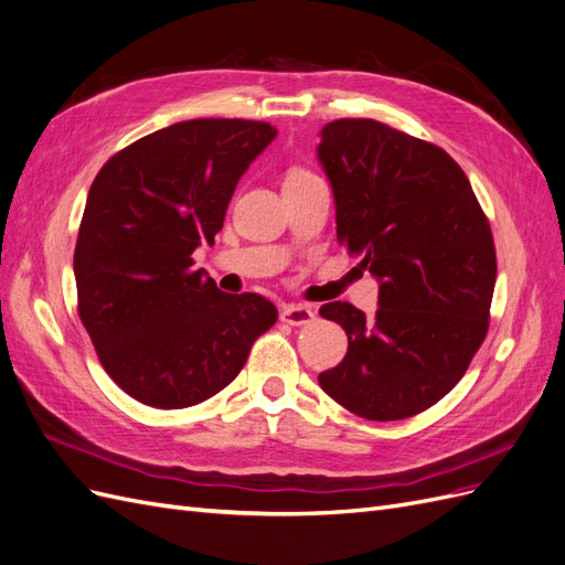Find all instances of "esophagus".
<instances>
[{
  "mask_svg": "<svg viewBox=\"0 0 565 565\" xmlns=\"http://www.w3.org/2000/svg\"><path fill=\"white\" fill-rule=\"evenodd\" d=\"M280 320L287 324H309L316 320V313L311 311V306L303 303H289L280 311Z\"/></svg>",
  "mask_w": 565,
  "mask_h": 565,
  "instance_id": "34e87169",
  "label": "esophagus"
}]
</instances>
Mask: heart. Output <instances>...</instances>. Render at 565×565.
Here are the masks:
<instances>
[{
  "instance_id": "heart-1",
  "label": "heart",
  "mask_w": 565,
  "mask_h": 565,
  "mask_svg": "<svg viewBox=\"0 0 565 565\" xmlns=\"http://www.w3.org/2000/svg\"><path fill=\"white\" fill-rule=\"evenodd\" d=\"M301 174H309V172H301V169H297V172H292L289 177H301Z\"/></svg>"
}]
</instances>
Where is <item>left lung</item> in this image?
<instances>
[{"label": "left lung", "mask_w": 565, "mask_h": 565, "mask_svg": "<svg viewBox=\"0 0 565 565\" xmlns=\"http://www.w3.org/2000/svg\"><path fill=\"white\" fill-rule=\"evenodd\" d=\"M337 237L380 282L372 318L349 301L320 306L347 330L349 351L318 374L353 415H419L465 377L483 344L498 276L490 224L446 150L374 119L320 129Z\"/></svg>", "instance_id": "obj_1"}]
</instances>
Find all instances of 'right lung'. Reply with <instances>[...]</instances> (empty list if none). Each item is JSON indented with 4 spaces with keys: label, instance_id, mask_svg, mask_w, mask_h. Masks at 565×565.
Returning a JSON list of instances; mask_svg holds the SVG:
<instances>
[{
    "label": "right lung",
    "instance_id": "obj_1",
    "mask_svg": "<svg viewBox=\"0 0 565 565\" xmlns=\"http://www.w3.org/2000/svg\"><path fill=\"white\" fill-rule=\"evenodd\" d=\"M276 136L252 119H188L119 150L96 174L75 247L79 318L100 365L139 403L181 409L212 398L278 320L262 295H226L193 268Z\"/></svg>",
    "mask_w": 565,
    "mask_h": 565
}]
</instances>
